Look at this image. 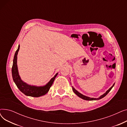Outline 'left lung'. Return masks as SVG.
<instances>
[{"mask_svg":"<svg viewBox=\"0 0 127 127\" xmlns=\"http://www.w3.org/2000/svg\"><path fill=\"white\" fill-rule=\"evenodd\" d=\"M115 84H114L113 85V86H112V87L111 88H110L107 91H106L104 94H103L102 95H101L100 97H99V98H90V97H87V96H85L82 94H81V93H80L79 92H78L77 91H76L74 88L72 87V90L73 91H74V92L75 93V94L78 96H79V97H80L81 98L84 99V100H99V99H100L102 98H103L104 97H105L106 95H107L108 93H109V92L111 90V89L113 88V86H114Z\"/></svg>","mask_w":127,"mask_h":127,"instance_id":"obj_1","label":"left lung"}]
</instances>
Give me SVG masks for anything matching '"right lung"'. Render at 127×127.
I'll return each instance as SVG.
<instances>
[{"label":"right lung","instance_id":"obj_1","mask_svg":"<svg viewBox=\"0 0 127 127\" xmlns=\"http://www.w3.org/2000/svg\"><path fill=\"white\" fill-rule=\"evenodd\" d=\"M19 45H18V49L15 53L14 59H13V63L12 67V75L13 81L18 89L26 96L38 97L45 95L49 91L56 77L58 75V73L50 80L47 84L43 86L38 87L35 86H31L23 82L19 76L17 66V55L19 49Z\"/></svg>","mask_w":127,"mask_h":127}]
</instances>
